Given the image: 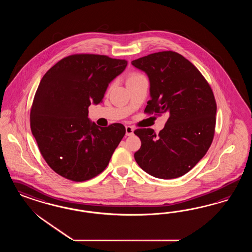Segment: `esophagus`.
I'll use <instances>...</instances> for the list:
<instances>
[{
	"label": "esophagus",
	"instance_id": "1",
	"mask_svg": "<svg viewBox=\"0 0 252 252\" xmlns=\"http://www.w3.org/2000/svg\"><path fill=\"white\" fill-rule=\"evenodd\" d=\"M126 136H132L134 134V128L129 126H126Z\"/></svg>",
	"mask_w": 252,
	"mask_h": 252
}]
</instances>
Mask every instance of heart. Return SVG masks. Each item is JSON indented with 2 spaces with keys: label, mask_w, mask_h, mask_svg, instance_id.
I'll return each mask as SVG.
<instances>
[{
  "label": "heart",
  "mask_w": 252,
  "mask_h": 252,
  "mask_svg": "<svg viewBox=\"0 0 252 252\" xmlns=\"http://www.w3.org/2000/svg\"><path fill=\"white\" fill-rule=\"evenodd\" d=\"M138 76H140V75H137V74H136V75H133V76H130L129 79H131V78H136V77H138Z\"/></svg>",
  "instance_id": "obj_1"
}]
</instances>
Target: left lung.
I'll return each mask as SVG.
<instances>
[{
    "instance_id": "left-lung-1",
    "label": "left lung",
    "mask_w": 252,
    "mask_h": 252,
    "mask_svg": "<svg viewBox=\"0 0 252 252\" xmlns=\"http://www.w3.org/2000/svg\"><path fill=\"white\" fill-rule=\"evenodd\" d=\"M131 63L149 77L151 99L146 113L168 116L158 136L152 128L135 130L141 140L135 160L157 178L184 176L213 142L217 109L213 91L197 67L175 52L149 54Z\"/></svg>"
}]
</instances>
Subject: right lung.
<instances>
[{
  "instance_id": "add662e5",
  "label": "right lung",
  "mask_w": 252,
  "mask_h": 252,
  "mask_svg": "<svg viewBox=\"0 0 252 252\" xmlns=\"http://www.w3.org/2000/svg\"><path fill=\"white\" fill-rule=\"evenodd\" d=\"M126 65V60L105 55L75 54L55 63L40 80L31 107V132L58 175L81 182L107 167L126 128L118 123L97 126L88 108L99 104Z\"/></svg>"
}]
</instances>
